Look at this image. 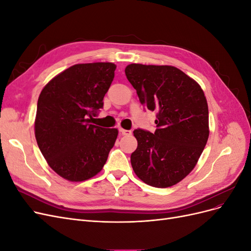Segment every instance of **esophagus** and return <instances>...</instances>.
I'll list each match as a JSON object with an SVG mask.
<instances>
[{
    "label": "esophagus",
    "mask_w": 251,
    "mask_h": 251,
    "mask_svg": "<svg viewBox=\"0 0 251 251\" xmlns=\"http://www.w3.org/2000/svg\"><path fill=\"white\" fill-rule=\"evenodd\" d=\"M120 133L125 136H130L132 135V131L130 130H125V128H120Z\"/></svg>",
    "instance_id": "obj_1"
}]
</instances>
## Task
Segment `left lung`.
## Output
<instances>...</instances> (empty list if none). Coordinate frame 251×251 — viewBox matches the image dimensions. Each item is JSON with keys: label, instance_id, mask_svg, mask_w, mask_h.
Masks as SVG:
<instances>
[{"label": "left lung", "instance_id": "left-lung-1", "mask_svg": "<svg viewBox=\"0 0 251 251\" xmlns=\"http://www.w3.org/2000/svg\"><path fill=\"white\" fill-rule=\"evenodd\" d=\"M125 72L140 103L157 113L154 133L133 132L138 146L131 155L132 168L151 186H173L194 170L206 146V97L199 83L176 67L131 64Z\"/></svg>", "mask_w": 251, "mask_h": 251}]
</instances>
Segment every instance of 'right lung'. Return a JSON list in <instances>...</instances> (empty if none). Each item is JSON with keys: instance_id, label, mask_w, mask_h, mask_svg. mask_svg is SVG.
Listing matches in <instances>:
<instances>
[{"instance_id": "add662e5", "label": "right lung", "mask_w": 251, "mask_h": 251, "mask_svg": "<svg viewBox=\"0 0 251 251\" xmlns=\"http://www.w3.org/2000/svg\"><path fill=\"white\" fill-rule=\"evenodd\" d=\"M115 69L113 63L77 64L42 90L34 121L36 142L50 168L66 180L94 177L115 144L117 128L90 125L103 107Z\"/></svg>"}]
</instances>
